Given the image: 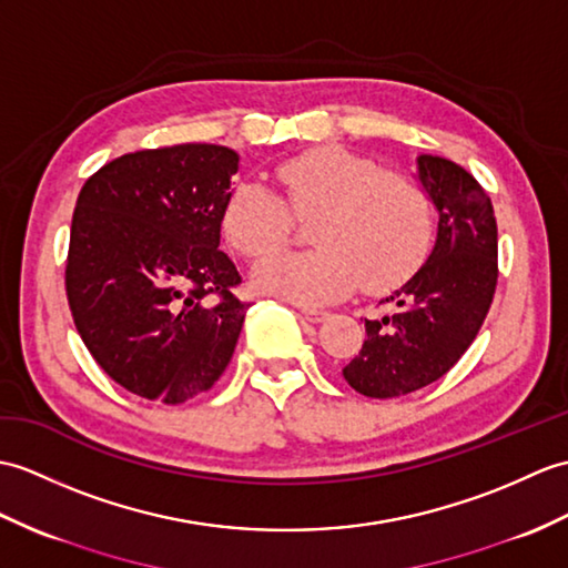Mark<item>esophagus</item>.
I'll use <instances>...</instances> for the list:
<instances>
[{
  "label": "esophagus",
  "instance_id": "esophagus-1",
  "mask_svg": "<svg viewBox=\"0 0 568 568\" xmlns=\"http://www.w3.org/2000/svg\"><path fill=\"white\" fill-rule=\"evenodd\" d=\"M300 314L305 316L307 322H312V324H322L324 320H326V312H322V310H310V307H305V310H300Z\"/></svg>",
  "mask_w": 568,
  "mask_h": 568
}]
</instances>
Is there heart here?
<instances>
[{"label":"heart","instance_id":"heart-1","mask_svg":"<svg viewBox=\"0 0 568 568\" xmlns=\"http://www.w3.org/2000/svg\"><path fill=\"white\" fill-rule=\"evenodd\" d=\"M285 201L261 183H242L227 197L222 232L246 258L281 248L300 220L312 252L273 254L254 271L258 290L295 305H328L363 285L387 293L412 278L430 248L433 220L416 181L382 171L338 144L290 156L275 169Z\"/></svg>","mask_w":568,"mask_h":568}]
</instances>
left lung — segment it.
<instances>
[{
    "label": "left lung",
    "instance_id": "obj_1",
    "mask_svg": "<svg viewBox=\"0 0 568 568\" xmlns=\"http://www.w3.org/2000/svg\"><path fill=\"white\" fill-rule=\"evenodd\" d=\"M416 166L438 210V236L414 278L382 300L392 312L365 320V344L344 367L348 385L373 399L402 397L440 379L477 338L496 293L491 197L445 156L418 154Z\"/></svg>",
    "mask_w": 568,
    "mask_h": 568
}]
</instances>
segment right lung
<instances>
[{
    "label": "right lung",
    "mask_w": 568,
    "mask_h": 568,
    "mask_svg": "<svg viewBox=\"0 0 568 568\" xmlns=\"http://www.w3.org/2000/svg\"><path fill=\"white\" fill-rule=\"evenodd\" d=\"M240 154L189 142L103 164L79 191L64 287L101 371L138 397L183 404L220 379L246 302L220 252Z\"/></svg>",
    "instance_id": "obj_1"
}]
</instances>
